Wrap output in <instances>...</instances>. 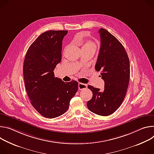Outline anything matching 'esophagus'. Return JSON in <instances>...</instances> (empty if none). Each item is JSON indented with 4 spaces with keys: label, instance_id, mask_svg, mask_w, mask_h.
<instances>
[{
    "label": "esophagus",
    "instance_id": "34e87169",
    "mask_svg": "<svg viewBox=\"0 0 154 154\" xmlns=\"http://www.w3.org/2000/svg\"><path fill=\"white\" fill-rule=\"evenodd\" d=\"M78 89L79 90L87 89V85L85 84H83V83H81V82H79L78 83Z\"/></svg>",
    "mask_w": 154,
    "mask_h": 154
}]
</instances>
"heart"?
<instances>
[{
	"label": "heart",
	"instance_id": "obj_1",
	"mask_svg": "<svg viewBox=\"0 0 154 154\" xmlns=\"http://www.w3.org/2000/svg\"><path fill=\"white\" fill-rule=\"evenodd\" d=\"M96 45L95 43L91 42V41H86L82 45V48H94L96 49Z\"/></svg>",
	"mask_w": 154,
	"mask_h": 154
}]
</instances>
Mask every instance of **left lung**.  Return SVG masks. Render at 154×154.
<instances>
[{"label":"left lung","instance_id":"1","mask_svg":"<svg viewBox=\"0 0 154 154\" xmlns=\"http://www.w3.org/2000/svg\"><path fill=\"white\" fill-rule=\"evenodd\" d=\"M98 32L101 45L95 68L101 72L105 88L100 91L89 85L93 96L87 106L91 112L107 116L119 108L125 98L129 83L130 62L124 47L114 36L103 28Z\"/></svg>","mask_w":154,"mask_h":154}]
</instances>
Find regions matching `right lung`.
I'll return each mask as SVG.
<instances>
[{
    "label": "right lung",
    "mask_w": 154,
    "mask_h": 154,
    "mask_svg": "<svg viewBox=\"0 0 154 154\" xmlns=\"http://www.w3.org/2000/svg\"><path fill=\"white\" fill-rule=\"evenodd\" d=\"M67 30H48L29 46L24 61L23 75L30 103L42 116L53 119L64 114L78 89L76 81L64 82L54 77L62 59V40Z\"/></svg>",
    "instance_id": "1"
}]
</instances>
